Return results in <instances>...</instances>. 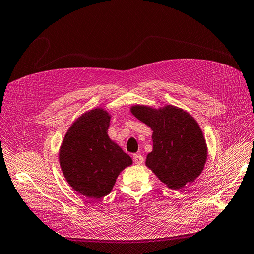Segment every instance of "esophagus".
Instances as JSON below:
<instances>
[{"label":"esophagus","instance_id":"34e87169","mask_svg":"<svg viewBox=\"0 0 254 254\" xmlns=\"http://www.w3.org/2000/svg\"><path fill=\"white\" fill-rule=\"evenodd\" d=\"M133 160H134V162L136 163V164H141V163L144 162V157L141 156V155H139V154H136V155L133 156Z\"/></svg>","mask_w":254,"mask_h":254}]
</instances>
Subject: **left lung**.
Returning a JSON list of instances; mask_svg holds the SVG:
<instances>
[{"mask_svg": "<svg viewBox=\"0 0 254 254\" xmlns=\"http://www.w3.org/2000/svg\"><path fill=\"white\" fill-rule=\"evenodd\" d=\"M131 113L152 129V151L146 166L172 190L192 183L203 171L208 147L198 122L172 105L155 109L134 105Z\"/></svg>", "mask_w": 254, "mask_h": 254, "instance_id": "8db88e82", "label": "left lung"}]
</instances>
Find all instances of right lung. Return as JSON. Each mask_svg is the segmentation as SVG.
Returning a JSON list of instances; mask_svg holds the SVG:
<instances>
[{
    "label": "right lung",
    "mask_w": 254,
    "mask_h": 254,
    "mask_svg": "<svg viewBox=\"0 0 254 254\" xmlns=\"http://www.w3.org/2000/svg\"><path fill=\"white\" fill-rule=\"evenodd\" d=\"M110 118L103 108L86 111L68 128L61 145L60 164L64 179L86 198L107 196L121 171L133 163L109 138Z\"/></svg>",
    "instance_id": "right-lung-1"
}]
</instances>
